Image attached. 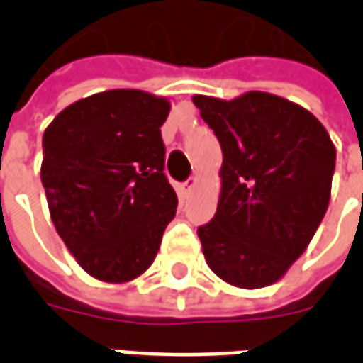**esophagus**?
Masks as SVG:
<instances>
[{
    "instance_id": "1",
    "label": "esophagus",
    "mask_w": 363,
    "mask_h": 363,
    "mask_svg": "<svg viewBox=\"0 0 363 363\" xmlns=\"http://www.w3.org/2000/svg\"><path fill=\"white\" fill-rule=\"evenodd\" d=\"M196 182H198L196 177H190L189 181L182 182V184H181V190H182V192H184V194H189L190 190H192V189H194V186H196Z\"/></svg>"
}]
</instances>
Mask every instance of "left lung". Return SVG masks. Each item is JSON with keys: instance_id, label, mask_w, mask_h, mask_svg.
<instances>
[{"instance_id": "obj_1", "label": "left lung", "mask_w": 363, "mask_h": 363, "mask_svg": "<svg viewBox=\"0 0 363 363\" xmlns=\"http://www.w3.org/2000/svg\"><path fill=\"white\" fill-rule=\"evenodd\" d=\"M192 101L223 151L218 212L198 228L206 262L237 288L270 286L325 218L335 145L311 112L281 96L249 91Z\"/></svg>"}]
</instances>
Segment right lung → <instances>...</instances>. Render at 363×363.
I'll return each instance as SVG.
<instances>
[{"instance_id": "obj_1", "label": "right lung", "mask_w": 363, "mask_h": 363, "mask_svg": "<svg viewBox=\"0 0 363 363\" xmlns=\"http://www.w3.org/2000/svg\"><path fill=\"white\" fill-rule=\"evenodd\" d=\"M171 104L138 89L96 93L43 135L40 179L54 228L93 278L122 284L151 267L177 212L161 126Z\"/></svg>"}]
</instances>
